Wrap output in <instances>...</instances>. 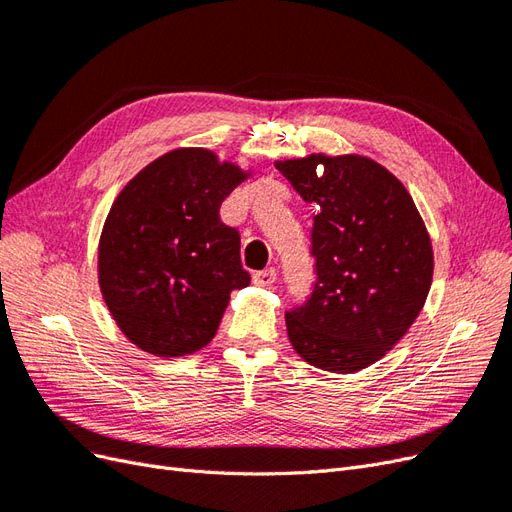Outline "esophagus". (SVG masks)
<instances>
[{
  "mask_svg": "<svg viewBox=\"0 0 512 512\" xmlns=\"http://www.w3.org/2000/svg\"><path fill=\"white\" fill-rule=\"evenodd\" d=\"M252 280L256 286H273L275 280H277V271L275 269H265V271H256L252 275Z\"/></svg>",
  "mask_w": 512,
  "mask_h": 512,
  "instance_id": "34e87169",
  "label": "esophagus"
}]
</instances>
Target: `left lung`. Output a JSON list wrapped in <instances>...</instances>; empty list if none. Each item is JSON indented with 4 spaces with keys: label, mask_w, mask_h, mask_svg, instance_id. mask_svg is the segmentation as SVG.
I'll return each mask as SVG.
<instances>
[{
    "label": "left lung",
    "mask_w": 512,
    "mask_h": 512,
    "mask_svg": "<svg viewBox=\"0 0 512 512\" xmlns=\"http://www.w3.org/2000/svg\"><path fill=\"white\" fill-rule=\"evenodd\" d=\"M307 203L316 282L286 312L307 363L348 374L382 359L421 314L433 275L425 224L404 185L363 156L275 164Z\"/></svg>",
    "instance_id": "obj_1"
}]
</instances>
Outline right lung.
<instances>
[{"mask_svg":"<svg viewBox=\"0 0 512 512\" xmlns=\"http://www.w3.org/2000/svg\"><path fill=\"white\" fill-rule=\"evenodd\" d=\"M247 175L207 149H175L121 190L102 230V297L130 342L158 356L207 346L250 284L239 230L220 218Z\"/></svg>","mask_w":512,"mask_h":512,"instance_id":"1","label":"right lung"}]
</instances>
